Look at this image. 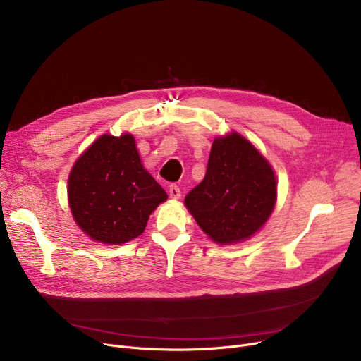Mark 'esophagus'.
<instances>
[{
  "label": "esophagus",
  "mask_w": 361,
  "mask_h": 361,
  "mask_svg": "<svg viewBox=\"0 0 361 361\" xmlns=\"http://www.w3.org/2000/svg\"><path fill=\"white\" fill-rule=\"evenodd\" d=\"M169 197L172 200H179L180 198V188L178 185H171L169 186Z\"/></svg>",
  "instance_id": "1"
}]
</instances>
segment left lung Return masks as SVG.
Segmentation results:
<instances>
[{
	"mask_svg": "<svg viewBox=\"0 0 361 361\" xmlns=\"http://www.w3.org/2000/svg\"><path fill=\"white\" fill-rule=\"evenodd\" d=\"M276 179L266 159L233 133L215 138L204 180L185 197L198 226L216 243L252 237L276 202Z\"/></svg>",
	"mask_w": 361,
	"mask_h": 361,
	"instance_id": "8db88e82",
	"label": "left lung"
}]
</instances>
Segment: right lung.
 Masks as SVG:
<instances>
[{"label":"right lung","instance_id":"1","mask_svg":"<svg viewBox=\"0 0 361 361\" xmlns=\"http://www.w3.org/2000/svg\"><path fill=\"white\" fill-rule=\"evenodd\" d=\"M68 197L78 226L92 240L121 244L145 231L168 193L145 171L133 135L105 134L75 163Z\"/></svg>","mask_w":361,"mask_h":361}]
</instances>
